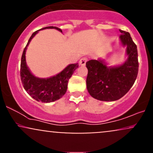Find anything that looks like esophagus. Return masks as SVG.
I'll list each match as a JSON object with an SVG mask.
<instances>
[{"label":"esophagus","mask_w":153,"mask_h":153,"mask_svg":"<svg viewBox=\"0 0 153 153\" xmlns=\"http://www.w3.org/2000/svg\"><path fill=\"white\" fill-rule=\"evenodd\" d=\"M88 60V59L86 57H82V58L80 59V60L79 61V64H80V65H82V66H84L85 65V63H86Z\"/></svg>","instance_id":"34e87169"}]
</instances>
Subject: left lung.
I'll return each mask as SVG.
<instances>
[{
    "instance_id": "left-lung-1",
    "label": "left lung",
    "mask_w": 153,
    "mask_h": 153,
    "mask_svg": "<svg viewBox=\"0 0 153 153\" xmlns=\"http://www.w3.org/2000/svg\"><path fill=\"white\" fill-rule=\"evenodd\" d=\"M121 44L127 47V59L122 65L108 67L104 60L91 59L86 62L87 89L94 99L103 101H117L131 88L138 74L137 45L129 32L119 29Z\"/></svg>"
}]
</instances>
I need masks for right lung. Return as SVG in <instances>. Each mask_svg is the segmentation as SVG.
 Here are the masks:
<instances>
[{
  "label": "right lung",
  "instance_id": "add662e5",
  "mask_svg": "<svg viewBox=\"0 0 153 153\" xmlns=\"http://www.w3.org/2000/svg\"><path fill=\"white\" fill-rule=\"evenodd\" d=\"M45 29H55L62 32L58 27L47 26L33 33L23 52L21 60L20 75L23 86L29 96L37 101L50 103L57 101L64 96L68 89V80L75 70L78 68V64L75 63L69 65L57 75L47 78H37L31 73L26 65V50L31 40L37 34L38 31Z\"/></svg>",
  "mask_w": 153,
  "mask_h": 153
}]
</instances>
